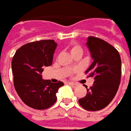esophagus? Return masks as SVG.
Returning a JSON list of instances; mask_svg holds the SVG:
<instances>
[{
    "mask_svg": "<svg viewBox=\"0 0 131 131\" xmlns=\"http://www.w3.org/2000/svg\"><path fill=\"white\" fill-rule=\"evenodd\" d=\"M68 84H69V85H71L73 88H76V86H78V84H76V83H73V82H69Z\"/></svg>",
    "mask_w": 131,
    "mask_h": 131,
    "instance_id": "1",
    "label": "esophagus"
}]
</instances>
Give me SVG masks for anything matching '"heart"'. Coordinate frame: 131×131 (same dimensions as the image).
Returning a JSON list of instances; mask_svg holds the SVG:
<instances>
[{
    "label": "heart",
    "mask_w": 131,
    "mask_h": 131,
    "mask_svg": "<svg viewBox=\"0 0 131 131\" xmlns=\"http://www.w3.org/2000/svg\"><path fill=\"white\" fill-rule=\"evenodd\" d=\"M70 51L72 55H76V54H81L82 55L83 53V48L82 47L77 44V43H72L70 45Z\"/></svg>",
    "instance_id": "b5f03b06"
}]
</instances>
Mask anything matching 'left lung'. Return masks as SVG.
Instances as JSON below:
<instances>
[{"instance_id":"obj_1","label":"left lung","mask_w":131,"mask_h":131,"mask_svg":"<svg viewBox=\"0 0 131 131\" xmlns=\"http://www.w3.org/2000/svg\"><path fill=\"white\" fill-rule=\"evenodd\" d=\"M86 45L94 60L86 71L94 81L79 104L89 111H98L107 107L116 94L121 79V59L118 51L104 40L90 36Z\"/></svg>"}]
</instances>
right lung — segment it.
<instances>
[{
    "instance_id": "obj_1",
    "label": "right lung",
    "mask_w": 131,
    "mask_h": 131,
    "mask_svg": "<svg viewBox=\"0 0 131 131\" xmlns=\"http://www.w3.org/2000/svg\"><path fill=\"white\" fill-rule=\"evenodd\" d=\"M57 43L43 39L27 43L16 50L11 62L14 85L21 100L36 110L50 107L57 100L56 93L62 81L43 80V68L51 66Z\"/></svg>"
}]
</instances>
